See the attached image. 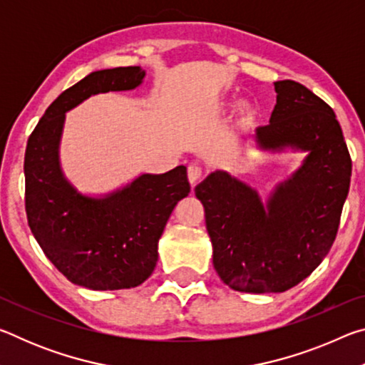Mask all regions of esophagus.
<instances>
[{"label": "esophagus", "instance_id": "1", "mask_svg": "<svg viewBox=\"0 0 365 365\" xmlns=\"http://www.w3.org/2000/svg\"><path fill=\"white\" fill-rule=\"evenodd\" d=\"M202 177V169L200 168V165H196V164H191L190 168H188V180H190V183H191V187H193V185L200 180V178Z\"/></svg>", "mask_w": 365, "mask_h": 365}]
</instances>
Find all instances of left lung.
Masks as SVG:
<instances>
[{"label":"left lung","mask_w":365,"mask_h":365,"mask_svg":"<svg viewBox=\"0 0 365 365\" xmlns=\"http://www.w3.org/2000/svg\"><path fill=\"white\" fill-rule=\"evenodd\" d=\"M270 123L256 128L262 150L309 151L267 206L248 185L215 170L195 188L205 206L214 269L237 292L282 293L329 255L349 191L351 156L333 109L294 80L275 82Z\"/></svg>","instance_id":"left-lung-1"}]
</instances>
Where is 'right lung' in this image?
Returning <instances> with one entry per match:
<instances>
[{"mask_svg": "<svg viewBox=\"0 0 365 365\" xmlns=\"http://www.w3.org/2000/svg\"><path fill=\"white\" fill-rule=\"evenodd\" d=\"M143 77L138 66L91 72L51 103L27 141L24 172L30 230L67 280L90 289L141 285L156 267L168 219L190 193L185 165L160 175L143 174L104 197L77 193L59 168L67 110L91 95L137 88Z\"/></svg>", "mask_w": 365, "mask_h": 365, "instance_id": "obj_1", "label": "right lung"}]
</instances>
